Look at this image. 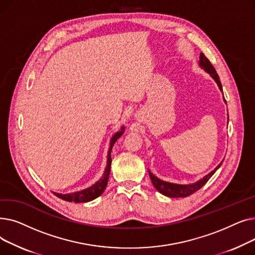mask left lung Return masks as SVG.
I'll list each match as a JSON object with an SVG mask.
<instances>
[{"instance_id": "1", "label": "left lung", "mask_w": 255, "mask_h": 255, "mask_svg": "<svg viewBox=\"0 0 255 255\" xmlns=\"http://www.w3.org/2000/svg\"><path fill=\"white\" fill-rule=\"evenodd\" d=\"M199 65L202 66L208 73H210L214 79H215V82L217 83L219 89L222 91L220 79H219V76H218L215 68H214V66L211 64L209 59L204 55L203 52H200V56H199ZM224 101L226 102L225 99H224ZM220 165H221V163L213 171H211L209 175L206 176L204 179H202L197 183H194L192 185H177V184H171V183L161 181L158 178H156L150 170H149V175H150V178L152 180L154 187L160 193H162L163 195L172 197V198L173 197H187L202 188V187L210 180V178L214 175V173H215V171L220 167Z\"/></svg>"}]
</instances>
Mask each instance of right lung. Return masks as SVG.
I'll return each instance as SVG.
<instances>
[{
  "mask_svg": "<svg viewBox=\"0 0 255 255\" xmlns=\"http://www.w3.org/2000/svg\"><path fill=\"white\" fill-rule=\"evenodd\" d=\"M123 130L124 127H122V130L120 132L116 133V134L113 136L111 140V148L109 150V155H107V166L105 168L103 178H101L95 185H93L92 187L88 189H85L83 191H78L75 193H70V194H59L55 193L58 197H60L63 200H66V202H74V203H87L90 202V200H93L100 196L103 191L106 188L107 182H109V177H110V172H111V166H112V149L115 144V142L123 135Z\"/></svg>",
  "mask_w": 255,
  "mask_h": 255,
  "instance_id": "obj_1",
  "label": "right lung"
}]
</instances>
